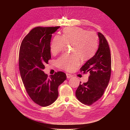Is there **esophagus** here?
I'll use <instances>...</instances> for the list:
<instances>
[{"label": "esophagus", "instance_id": "1", "mask_svg": "<svg viewBox=\"0 0 130 130\" xmlns=\"http://www.w3.org/2000/svg\"><path fill=\"white\" fill-rule=\"evenodd\" d=\"M67 77L68 78H70L71 77H73V75L71 74H67Z\"/></svg>", "mask_w": 130, "mask_h": 130}]
</instances>
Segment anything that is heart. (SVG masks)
Here are the masks:
<instances>
[{"label": "heart", "instance_id": "b5f03b06", "mask_svg": "<svg viewBox=\"0 0 130 130\" xmlns=\"http://www.w3.org/2000/svg\"><path fill=\"white\" fill-rule=\"evenodd\" d=\"M65 44L72 45L73 54L63 55L56 63L60 68L70 72L79 66L80 58L87 61L94 56L98 47V37L94 32L80 27H66L61 37L56 36L54 38L50 48L52 54L56 55L62 51Z\"/></svg>", "mask_w": 130, "mask_h": 130}]
</instances>
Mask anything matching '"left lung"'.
<instances>
[{
  "instance_id": "obj_1",
  "label": "left lung",
  "mask_w": 130,
  "mask_h": 130,
  "mask_svg": "<svg viewBox=\"0 0 130 130\" xmlns=\"http://www.w3.org/2000/svg\"><path fill=\"white\" fill-rule=\"evenodd\" d=\"M98 49L94 56L80 68L83 73L89 72L87 83L80 84L75 91L77 100L87 105H91L103 95L110 81L111 74V57L110 47L106 38L98 32Z\"/></svg>"
}]
</instances>
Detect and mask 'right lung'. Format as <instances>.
I'll use <instances>...</instances> for the list:
<instances>
[{"label": "right lung", "mask_w": 130, "mask_h": 130, "mask_svg": "<svg viewBox=\"0 0 130 130\" xmlns=\"http://www.w3.org/2000/svg\"><path fill=\"white\" fill-rule=\"evenodd\" d=\"M60 27H37L23 39L19 54V69L26 91L37 105L46 107L57 99L58 87L67 78L65 73L58 72L47 77L43 70L51 58L52 34Z\"/></svg>", "instance_id": "1"}]
</instances>
